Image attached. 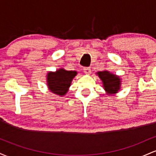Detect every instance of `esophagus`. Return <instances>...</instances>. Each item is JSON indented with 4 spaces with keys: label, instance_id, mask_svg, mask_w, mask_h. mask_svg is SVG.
<instances>
[{
    "label": "esophagus",
    "instance_id": "obj_1",
    "mask_svg": "<svg viewBox=\"0 0 156 156\" xmlns=\"http://www.w3.org/2000/svg\"><path fill=\"white\" fill-rule=\"evenodd\" d=\"M83 72L85 74L90 75L91 74V69L90 67H84L83 68Z\"/></svg>",
    "mask_w": 156,
    "mask_h": 156
}]
</instances>
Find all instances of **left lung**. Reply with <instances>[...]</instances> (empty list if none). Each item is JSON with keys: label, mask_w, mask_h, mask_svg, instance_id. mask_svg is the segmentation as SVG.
<instances>
[{"label": "left lung", "mask_w": 156, "mask_h": 156, "mask_svg": "<svg viewBox=\"0 0 156 156\" xmlns=\"http://www.w3.org/2000/svg\"><path fill=\"white\" fill-rule=\"evenodd\" d=\"M97 75L101 79L104 89L108 94H115L120 89L121 80L119 77L107 70L98 72Z\"/></svg>", "instance_id": "1"}]
</instances>
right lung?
Returning a JSON list of instances; mask_svg holds the SVG:
<instances>
[{
    "label": "right lung",
    "instance_id": "obj_1",
    "mask_svg": "<svg viewBox=\"0 0 156 156\" xmlns=\"http://www.w3.org/2000/svg\"><path fill=\"white\" fill-rule=\"evenodd\" d=\"M76 75V71H68L64 69L49 72L47 75L48 88L54 94L64 96L67 92L71 82Z\"/></svg>",
    "mask_w": 156,
    "mask_h": 156
}]
</instances>
